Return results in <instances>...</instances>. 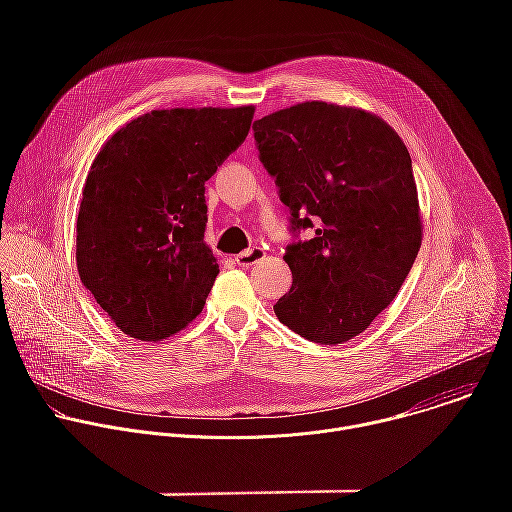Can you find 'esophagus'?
<instances>
[{"mask_svg":"<svg viewBox=\"0 0 512 512\" xmlns=\"http://www.w3.org/2000/svg\"><path fill=\"white\" fill-rule=\"evenodd\" d=\"M263 251L261 249H247V251H243V253H239L237 257H235V263L239 265V267H249V265H255L257 261H261L263 259Z\"/></svg>","mask_w":512,"mask_h":512,"instance_id":"1","label":"esophagus"}]
</instances>
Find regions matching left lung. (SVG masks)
Returning a JSON list of instances; mask_svg holds the SVG:
<instances>
[{"label":"left lung","mask_w":512,"mask_h":512,"mask_svg":"<svg viewBox=\"0 0 512 512\" xmlns=\"http://www.w3.org/2000/svg\"><path fill=\"white\" fill-rule=\"evenodd\" d=\"M259 160L289 208L294 275L273 306L289 330L342 344L393 302L421 247L411 156L381 117L308 101L253 123Z\"/></svg>","instance_id":"1"}]
</instances>
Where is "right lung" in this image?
Wrapping results in <instances>:
<instances>
[{"label": "right lung", "instance_id": "add662e5", "mask_svg": "<svg viewBox=\"0 0 512 512\" xmlns=\"http://www.w3.org/2000/svg\"><path fill=\"white\" fill-rule=\"evenodd\" d=\"M255 109L145 113L103 145L77 216L83 285L115 326L158 342L204 308L218 263L204 243V182L245 141Z\"/></svg>", "mask_w": 512, "mask_h": 512}]
</instances>
